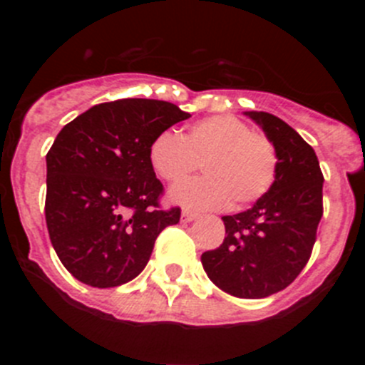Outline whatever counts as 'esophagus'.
Here are the masks:
<instances>
[{
    "instance_id": "esophagus-1",
    "label": "esophagus",
    "mask_w": 365,
    "mask_h": 365,
    "mask_svg": "<svg viewBox=\"0 0 365 365\" xmlns=\"http://www.w3.org/2000/svg\"><path fill=\"white\" fill-rule=\"evenodd\" d=\"M197 217H199L197 212L182 210V221H185V222H190V221H193V219H197Z\"/></svg>"
}]
</instances>
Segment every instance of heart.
Here are the masks:
<instances>
[{
	"label": "heart",
	"instance_id": "heart-1",
	"mask_svg": "<svg viewBox=\"0 0 365 365\" xmlns=\"http://www.w3.org/2000/svg\"><path fill=\"white\" fill-rule=\"evenodd\" d=\"M155 173L179 182L197 172L201 163L208 175L172 190V199L193 208H222L234 199L250 205L272 188L278 173V150L272 138L254 131L230 115L195 122L188 133H160L150 146Z\"/></svg>",
	"mask_w": 365,
	"mask_h": 365
}]
</instances>
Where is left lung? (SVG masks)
Segmentation results:
<instances>
[{
    "instance_id": "obj_1",
    "label": "left lung",
    "mask_w": 365,
    "mask_h": 365,
    "mask_svg": "<svg viewBox=\"0 0 365 365\" xmlns=\"http://www.w3.org/2000/svg\"><path fill=\"white\" fill-rule=\"evenodd\" d=\"M278 150L272 188L248 210L225 215V240L206 250L208 278L235 298L283 291L307 265L324 215V175L314 150L291 125L265 111H248Z\"/></svg>"
}]
</instances>
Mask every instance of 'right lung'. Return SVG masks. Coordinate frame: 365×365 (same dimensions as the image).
<instances>
[{
    "mask_svg": "<svg viewBox=\"0 0 365 365\" xmlns=\"http://www.w3.org/2000/svg\"><path fill=\"white\" fill-rule=\"evenodd\" d=\"M188 117L172 102L122 98L93 106L54 138L45 221L58 257L78 282L98 289L131 282L157 235L179 222V206H160L164 186L150 146Z\"/></svg>",
    "mask_w": 365,
    "mask_h": 365,
    "instance_id": "right-lung-1",
    "label": "right lung"
}]
</instances>
